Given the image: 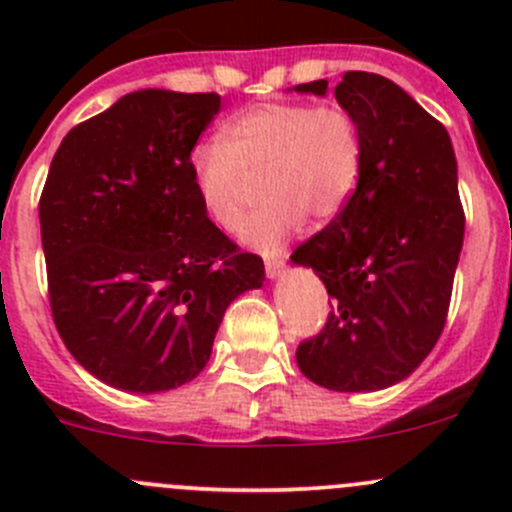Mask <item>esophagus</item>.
Masks as SVG:
<instances>
[{
    "mask_svg": "<svg viewBox=\"0 0 512 512\" xmlns=\"http://www.w3.org/2000/svg\"><path fill=\"white\" fill-rule=\"evenodd\" d=\"M282 267H285V255H265L267 277H280Z\"/></svg>",
    "mask_w": 512,
    "mask_h": 512,
    "instance_id": "esophagus-1",
    "label": "esophagus"
}]
</instances>
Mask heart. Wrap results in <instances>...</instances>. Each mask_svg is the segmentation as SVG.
Listing matches in <instances>:
<instances>
[{"instance_id": "obj_1", "label": "heart", "mask_w": 512, "mask_h": 512, "mask_svg": "<svg viewBox=\"0 0 512 512\" xmlns=\"http://www.w3.org/2000/svg\"><path fill=\"white\" fill-rule=\"evenodd\" d=\"M361 173L359 121L342 103L267 101L227 118L220 143L190 153V175L205 215L232 230L260 178V208L240 225V240L272 252L314 223L337 218Z\"/></svg>"}]
</instances>
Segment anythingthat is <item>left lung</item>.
<instances>
[{
	"label": "left lung",
	"instance_id": "1",
	"mask_svg": "<svg viewBox=\"0 0 512 512\" xmlns=\"http://www.w3.org/2000/svg\"><path fill=\"white\" fill-rule=\"evenodd\" d=\"M297 91L322 96L327 81ZM334 96L359 121L361 173L342 213L292 255L332 297L327 324L299 344L297 364L324 389L376 391L406 379L436 347L466 213L441 121L369 71H347Z\"/></svg>",
	"mask_w": 512,
	"mask_h": 512
}]
</instances>
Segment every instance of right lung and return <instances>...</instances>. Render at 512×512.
Instances as JSON below:
<instances>
[{"instance_id":"add662e5","label":"right lung","mask_w":512,"mask_h":512,"mask_svg":"<svg viewBox=\"0 0 512 512\" xmlns=\"http://www.w3.org/2000/svg\"><path fill=\"white\" fill-rule=\"evenodd\" d=\"M218 94L146 89L66 133L39 198L56 332L113 389L158 394L203 371L262 257L205 215L190 153Z\"/></svg>"}]
</instances>
